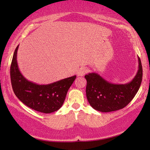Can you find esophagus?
Instances as JSON below:
<instances>
[{
    "label": "esophagus",
    "instance_id": "esophagus-1",
    "mask_svg": "<svg viewBox=\"0 0 150 150\" xmlns=\"http://www.w3.org/2000/svg\"><path fill=\"white\" fill-rule=\"evenodd\" d=\"M87 72V69L85 68V67H81V68L79 69V71H78V75H79V76H83L85 75Z\"/></svg>",
    "mask_w": 150,
    "mask_h": 150
}]
</instances>
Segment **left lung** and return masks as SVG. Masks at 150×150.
<instances>
[{
  "instance_id": "8db88e82",
  "label": "left lung",
  "mask_w": 150,
  "mask_h": 150,
  "mask_svg": "<svg viewBox=\"0 0 150 150\" xmlns=\"http://www.w3.org/2000/svg\"><path fill=\"white\" fill-rule=\"evenodd\" d=\"M138 61L137 74L126 84L109 83L97 73H89L85 76L87 82L86 95L92 108L100 112H111L122 109L132 101L142 81L143 69L139 57Z\"/></svg>"
}]
</instances>
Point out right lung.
Segmentation results:
<instances>
[{
	"label": "right lung",
	"mask_w": 150,
	"mask_h": 150,
	"mask_svg": "<svg viewBox=\"0 0 150 150\" xmlns=\"http://www.w3.org/2000/svg\"><path fill=\"white\" fill-rule=\"evenodd\" d=\"M16 47L12 59L10 76L13 92L22 103L43 113L59 110L65 101L67 91L76 76L67 78L48 85H38L28 81L18 68Z\"/></svg>",
	"instance_id": "obj_1"
}]
</instances>
